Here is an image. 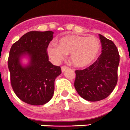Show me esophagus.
<instances>
[{
    "label": "esophagus",
    "instance_id": "34e87169",
    "mask_svg": "<svg viewBox=\"0 0 130 130\" xmlns=\"http://www.w3.org/2000/svg\"><path fill=\"white\" fill-rule=\"evenodd\" d=\"M67 69H68V67H67V66H62V68H61L62 72H65V70H67Z\"/></svg>",
    "mask_w": 130,
    "mask_h": 130
}]
</instances>
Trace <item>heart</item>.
<instances>
[{"label": "heart", "instance_id": "heart-1", "mask_svg": "<svg viewBox=\"0 0 130 130\" xmlns=\"http://www.w3.org/2000/svg\"><path fill=\"white\" fill-rule=\"evenodd\" d=\"M101 43L95 36H66L58 40V45L51 43L47 48L49 57L55 62L59 63L70 54V61L73 66L83 68L90 65L99 55Z\"/></svg>", "mask_w": 130, "mask_h": 130}]
</instances>
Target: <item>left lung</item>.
Wrapping results in <instances>:
<instances>
[{
  "instance_id": "left-lung-1",
  "label": "left lung",
  "mask_w": 130,
  "mask_h": 130,
  "mask_svg": "<svg viewBox=\"0 0 130 130\" xmlns=\"http://www.w3.org/2000/svg\"><path fill=\"white\" fill-rule=\"evenodd\" d=\"M102 53L89 67L75 70L74 86L86 100L97 102L106 98L113 91L118 81L120 56L115 43L99 34Z\"/></svg>"
}]
</instances>
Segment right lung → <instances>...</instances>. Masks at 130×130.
Returning a JSON list of instances; mask_svg holds the SVG:
<instances>
[{
  "label": "right lung",
  "mask_w": 130,
  "mask_h": 130,
  "mask_svg": "<svg viewBox=\"0 0 130 130\" xmlns=\"http://www.w3.org/2000/svg\"><path fill=\"white\" fill-rule=\"evenodd\" d=\"M53 34L50 30L30 31L10 49L8 64L11 87L21 100L30 105L47 103L53 96L55 79L61 73L60 67L51 64L47 53ZM25 55L30 62L23 67L20 60Z\"/></svg>",
  "instance_id": "right-lung-1"
}]
</instances>
